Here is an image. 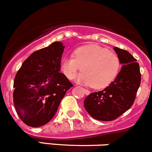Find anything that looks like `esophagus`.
Listing matches in <instances>:
<instances>
[{"mask_svg":"<svg viewBox=\"0 0 152 152\" xmlns=\"http://www.w3.org/2000/svg\"><path fill=\"white\" fill-rule=\"evenodd\" d=\"M83 91H84V93L86 95H88V94H90V91L88 90L87 89H83Z\"/></svg>","mask_w":152,"mask_h":152,"instance_id":"34e87169","label":"esophagus"}]
</instances>
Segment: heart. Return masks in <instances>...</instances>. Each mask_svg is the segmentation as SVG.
Instances as JSON below:
<instances>
[{
	"label": "heart",
	"mask_w": 152,
	"mask_h": 152,
	"mask_svg": "<svg viewBox=\"0 0 152 152\" xmlns=\"http://www.w3.org/2000/svg\"><path fill=\"white\" fill-rule=\"evenodd\" d=\"M61 68L69 79H73L77 72H83L77 81L96 89L105 88L117 76L121 68V61L116 54L97 45L82 46L74 51V56L65 57Z\"/></svg>",
	"instance_id": "1"
}]
</instances>
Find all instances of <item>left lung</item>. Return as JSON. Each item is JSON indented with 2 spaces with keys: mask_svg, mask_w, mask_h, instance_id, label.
Segmentation results:
<instances>
[{
  "mask_svg": "<svg viewBox=\"0 0 152 152\" xmlns=\"http://www.w3.org/2000/svg\"><path fill=\"white\" fill-rule=\"evenodd\" d=\"M114 49L123 64L121 70L109 86L100 91L90 94L83 103L90 116L99 121H113L129 109L141 83L137 59L126 50L117 47Z\"/></svg>",
  "mask_w": 152,
  "mask_h": 152,
  "instance_id": "1",
  "label": "left lung"
}]
</instances>
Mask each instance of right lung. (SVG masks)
Masks as SVG:
<instances>
[{
	"mask_svg": "<svg viewBox=\"0 0 152 152\" xmlns=\"http://www.w3.org/2000/svg\"><path fill=\"white\" fill-rule=\"evenodd\" d=\"M58 41L36 50L23 63L15 76L13 104L21 121L28 126L46 124L73 84L61 71L64 53Z\"/></svg>",
	"mask_w": 152,
	"mask_h": 152,
	"instance_id": "add662e5",
	"label": "right lung"
}]
</instances>
